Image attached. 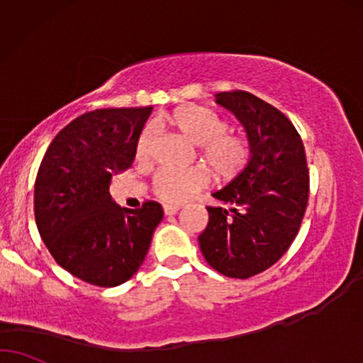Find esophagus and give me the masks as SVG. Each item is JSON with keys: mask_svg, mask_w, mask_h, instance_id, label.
I'll use <instances>...</instances> for the list:
<instances>
[{"mask_svg": "<svg viewBox=\"0 0 363 363\" xmlns=\"http://www.w3.org/2000/svg\"><path fill=\"white\" fill-rule=\"evenodd\" d=\"M177 211H179V206H171V204L164 206V214H166V216L177 214Z\"/></svg>", "mask_w": 363, "mask_h": 363, "instance_id": "34e87169", "label": "esophagus"}]
</instances>
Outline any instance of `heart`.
<instances>
[{
  "instance_id": "b5f03b06",
  "label": "heart",
  "mask_w": 363,
  "mask_h": 363,
  "mask_svg": "<svg viewBox=\"0 0 363 363\" xmlns=\"http://www.w3.org/2000/svg\"><path fill=\"white\" fill-rule=\"evenodd\" d=\"M166 123L181 133L187 141L199 146V156L212 174L220 181H230L247 166L252 146L247 136L229 131V124L214 111L197 104L179 106L167 116ZM152 149V129L144 128L136 139L134 157L147 162ZM209 182L206 167L161 169L152 181V191L159 199L169 204H181L191 199Z\"/></svg>"
}]
</instances>
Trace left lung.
<instances>
[{"mask_svg":"<svg viewBox=\"0 0 363 363\" xmlns=\"http://www.w3.org/2000/svg\"><path fill=\"white\" fill-rule=\"evenodd\" d=\"M216 101L242 123L252 154L212 194L230 207H207L199 245L217 272L249 279L277 262L298 234L311 191L306 149L287 116L257 96L235 89L217 93Z\"/></svg>","mask_w":363,"mask_h":363,"instance_id":"obj_1","label":"left lung"}]
</instances>
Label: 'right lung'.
Masks as SVG:
<instances>
[{
	"label": "right lung",
	"mask_w": 363,
	"mask_h": 363,
	"mask_svg": "<svg viewBox=\"0 0 363 363\" xmlns=\"http://www.w3.org/2000/svg\"><path fill=\"white\" fill-rule=\"evenodd\" d=\"M152 108H106L65 125L43 157L35 217L52 259L91 286L116 287L138 272L162 220L159 202L114 204V174L131 167L134 146Z\"/></svg>",
	"instance_id": "obj_1"
}]
</instances>
